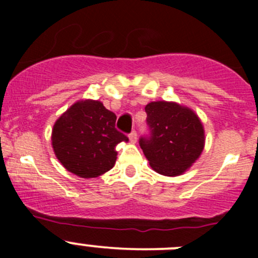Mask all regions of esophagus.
I'll return each mask as SVG.
<instances>
[{
  "label": "esophagus",
  "mask_w": 258,
  "mask_h": 258,
  "mask_svg": "<svg viewBox=\"0 0 258 258\" xmlns=\"http://www.w3.org/2000/svg\"><path fill=\"white\" fill-rule=\"evenodd\" d=\"M128 137H130V141H131L132 144H135V142L137 141V132L134 130V131H131V134L128 135Z\"/></svg>",
  "instance_id": "esophagus-1"
}]
</instances>
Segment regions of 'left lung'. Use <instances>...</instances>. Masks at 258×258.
Here are the masks:
<instances>
[{
    "label": "left lung",
    "mask_w": 258,
    "mask_h": 258,
    "mask_svg": "<svg viewBox=\"0 0 258 258\" xmlns=\"http://www.w3.org/2000/svg\"><path fill=\"white\" fill-rule=\"evenodd\" d=\"M145 111L148 135L139 142L151 167L163 176L181 175L204 150L201 121L194 111L173 102H151Z\"/></svg>",
    "instance_id": "1"
}]
</instances>
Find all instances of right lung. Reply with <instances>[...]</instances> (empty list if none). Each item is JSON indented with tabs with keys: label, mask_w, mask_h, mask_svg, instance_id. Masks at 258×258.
Wrapping results in <instances>:
<instances>
[{
	"label": "right lung",
	"mask_w": 258,
	"mask_h": 258,
	"mask_svg": "<svg viewBox=\"0 0 258 258\" xmlns=\"http://www.w3.org/2000/svg\"><path fill=\"white\" fill-rule=\"evenodd\" d=\"M116 118L98 101H80L71 106L52 131V146L63 167L83 178L110 171L116 162V145L128 141L116 128Z\"/></svg>",
	"instance_id": "add662e5"
}]
</instances>
